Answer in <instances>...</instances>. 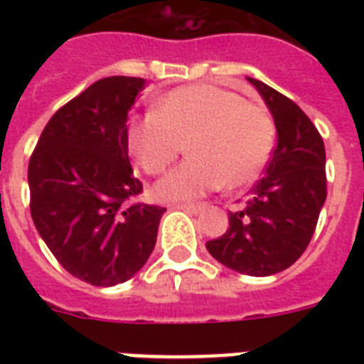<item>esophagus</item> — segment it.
I'll use <instances>...</instances> for the list:
<instances>
[{"mask_svg": "<svg viewBox=\"0 0 364 364\" xmlns=\"http://www.w3.org/2000/svg\"><path fill=\"white\" fill-rule=\"evenodd\" d=\"M171 210H183V211H188V213H198L204 205L202 204H171L170 205Z\"/></svg>", "mask_w": 364, "mask_h": 364, "instance_id": "esophagus-1", "label": "esophagus"}]
</instances>
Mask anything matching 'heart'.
Here are the masks:
<instances>
[{"label":"heart","instance_id":"b5f03b06","mask_svg":"<svg viewBox=\"0 0 364 364\" xmlns=\"http://www.w3.org/2000/svg\"><path fill=\"white\" fill-rule=\"evenodd\" d=\"M126 143L149 176L164 173L187 145L191 159L154 187L160 202L187 204L223 183L238 188L255 181L276 145V122L262 105L200 82L171 90L154 111L132 119Z\"/></svg>","mask_w":364,"mask_h":364}]
</instances>
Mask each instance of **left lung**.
I'll list each match as a JSON object with an SVG mask.
<instances>
[{"instance_id": "left-lung-1", "label": "left lung", "mask_w": 364, "mask_h": 364, "mask_svg": "<svg viewBox=\"0 0 364 364\" xmlns=\"http://www.w3.org/2000/svg\"><path fill=\"white\" fill-rule=\"evenodd\" d=\"M276 122L277 143L266 173L240 211L228 213V230L205 247L221 264L264 277L285 270L304 253L327 198L321 134L293 100L251 79Z\"/></svg>"}]
</instances>
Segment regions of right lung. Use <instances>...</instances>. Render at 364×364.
I'll list each match as a JSON object with an SVG mask.
<instances>
[{
    "label": "right lung",
    "mask_w": 364,
    "mask_h": 364,
    "mask_svg": "<svg viewBox=\"0 0 364 364\" xmlns=\"http://www.w3.org/2000/svg\"><path fill=\"white\" fill-rule=\"evenodd\" d=\"M141 77H105L62 105L28 164L30 211L60 264L81 282L111 287L147 262L166 208L141 194L128 159L126 121Z\"/></svg>",
    "instance_id": "obj_1"
}]
</instances>
